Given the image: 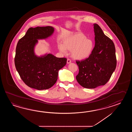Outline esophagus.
I'll return each instance as SVG.
<instances>
[{
	"label": "esophagus",
	"instance_id": "34e87169",
	"mask_svg": "<svg viewBox=\"0 0 132 132\" xmlns=\"http://www.w3.org/2000/svg\"><path fill=\"white\" fill-rule=\"evenodd\" d=\"M70 63H71V60L69 59H67V64H69Z\"/></svg>",
	"mask_w": 132,
	"mask_h": 132
}]
</instances>
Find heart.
I'll use <instances>...</instances> for the list:
<instances>
[{
    "label": "heart",
    "instance_id": "obj_1",
    "mask_svg": "<svg viewBox=\"0 0 132 132\" xmlns=\"http://www.w3.org/2000/svg\"><path fill=\"white\" fill-rule=\"evenodd\" d=\"M86 38L85 35L81 33L67 38L63 40V45H59V51L64 54L67 53V50L72 51V56L74 59H86L90 56L94 48L93 40Z\"/></svg>",
    "mask_w": 132,
    "mask_h": 132
}]
</instances>
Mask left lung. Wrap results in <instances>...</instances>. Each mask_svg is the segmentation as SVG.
I'll return each mask as SVG.
<instances>
[{"label": "left lung", "mask_w": 132, "mask_h": 132, "mask_svg": "<svg viewBox=\"0 0 132 132\" xmlns=\"http://www.w3.org/2000/svg\"><path fill=\"white\" fill-rule=\"evenodd\" d=\"M93 25L95 44L93 52L86 59L76 61L79 67L76 80L82 87L88 89L104 85L117 65L114 43L104 34L99 25L96 23Z\"/></svg>", "instance_id": "obj_1"}]
</instances>
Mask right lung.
<instances>
[{"label":"right lung","mask_w":132,"mask_h":132,"mask_svg":"<svg viewBox=\"0 0 132 132\" xmlns=\"http://www.w3.org/2000/svg\"><path fill=\"white\" fill-rule=\"evenodd\" d=\"M54 31L52 26L31 27L17 43L14 64L21 78L29 87L38 90L52 87L59 71L66 65L65 57H56L51 54L37 56L34 52L38 39L48 38Z\"/></svg>","instance_id":"obj_1"}]
</instances>
